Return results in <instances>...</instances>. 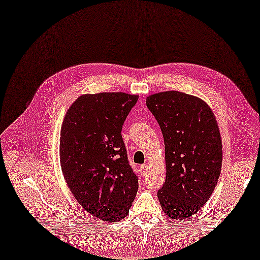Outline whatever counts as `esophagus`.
Masks as SVG:
<instances>
[{
	"instance_id": "1",
	"label": "esophagus",
	"mask_w": 260,
	"mask_h": 260,
	"mask_svg": "<svg viewBox=\"0 0 260 260\" xmlns=\"http://www.w3.org/2000/svg\"><path fill=\"white\" fill-rule=\"evenodd\" d=\"M140 172L142 175H145L146 172H148V165L146 164H143L140 166Z\"/></svg>"
}]
</instances>
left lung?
Instances as JSON below:
<instances>
[{"instance_id": "left-lung-1", "label": "left lung", "mask_w": 260, "mask_h": 260, "mask_svg": "<svg viewBox=\"0 0 260 260\" xmlns=\"http://www.w3.org/2000/svg\"><path fill=\"white\" fill-rule=\"evenodd\" d=\"M146 106L165 141L167 175L158 200L168 217L187 219L205 205L221 173L217 120L204 101L179 91L152 94Z\"/></svg>"}]
</instances>
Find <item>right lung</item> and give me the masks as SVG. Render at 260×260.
Here are the masks:
<instances>
[{
    "label": "right lung",
    "instance_id": "right-lung-1",
    "mask_svg": "<svg viewBox=\"0 0 260 260\" xmlns=\"http://www.w3.org/2000/svg\"><path fill=\"white\" fill-rule=\"evenodd\" d=\"M138 95L84 94L68 109L61 131V170L73 197L98 219L125 218L138 191L127 159L122 125Z\"/></svg>",
    "mask_w": 260,
    "mask_h": 260
}]
</instances>
